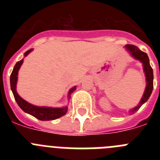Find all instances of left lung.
Masks as SVG:
<instances>
[{
    "mask_svg": "<svg viewBox=\"0 0 160 160\" xmlns=\"http://www.w3.org/2000/svg\"><path fill=\"white\" fill-rule=\"evenodd\" d=\"M124 47L129 52L131 57H133L135 59L138 60L140 62H142V67H143V72L145 73V77H146L147 84L146 88H145V90H144L143 95H142V98H141L138 106L130 110L129 111L130 114H133V113H135V111H138L144 102H146L148 101L151 94H152V90H153V70H152V66L150 65L149 58H148V56L146 53L141 51L137 46H133V45H126Z\"/></svg>",
    "mask_w": 160,
    "mask_h": 160,
    "instance_id": "1",
    "label": "left lung"
}]
</instances>
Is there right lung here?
Here are the masks:
<instances>
[{
	"instance_id": "add662e5",
	"label": "right lung",
	"mask_w": 160,
	"mask_h": 160,
	"mask_svg": "<svg viewBox=\"0 0 160 160\" xmlns=\"http://www.w3.org/2000/svg\"><path fill=\"white\" fill-rule=\"evenodd\" d=\"M33 49H30L24 53V58H25L29 53L32 51ZM24 62V58L18 62L14 66L12 73L10 75V87L12 92L13 94L14 98L16 100L18 105L22 111H25L27 114H31L33 117L42 121H49V120H54L60 117L63 116L66 114L68 110L67 106L63 107H38V106L32 105L31 103L28 102L22 98L17 92V83H18V71L22 66ZM76 90V86L72 87L69 92H68V98L70 99V97L72 93Z\"/></svg>"
}]
</instances>
